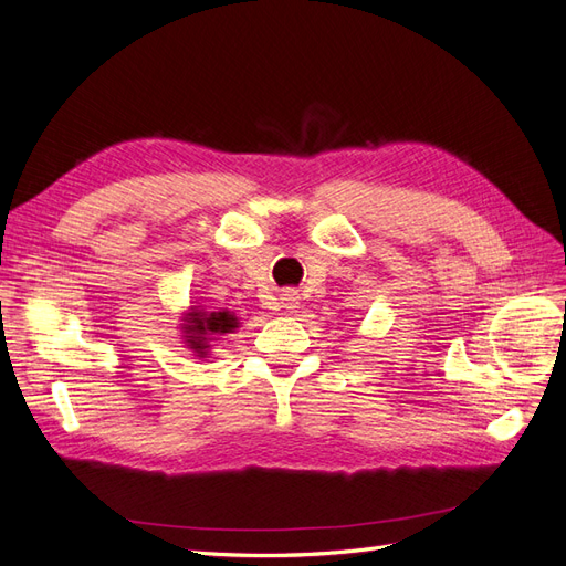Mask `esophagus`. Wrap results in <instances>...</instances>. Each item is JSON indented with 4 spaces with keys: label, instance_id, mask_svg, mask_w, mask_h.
<instances>
[{
    "label": "esophagus",
    "instance_id": "1",
    "mask_svg": "<svg viewBox=\"0 0 566 566\" xmlns=\"http://www.w3.org/2000/svg\"><path fill=\"white\" fill-rule=\"evenodd\" d=\"M281 306H283L285 312H295L297 306H300V295H297V290H293V287L283 290V293H281Z\"/></svg>",
    "mask_w": 566,
    "mask_h": 566
}]
</instances>
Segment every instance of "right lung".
<instances>
[{"label": "right lung", "instance_id": "right-lung-1", "mask_svg": "<svg viewBox=\"0 0 566 566\" xmlns=\"http://www.w3.org/2000/svg\"><path fill=\"white\" fill-rule=\"evenodd\" d=\"M238 328V318L231 312H202L193 310L186 316L184 331H186V342L188 347L196 349L200 356L208 349V339L210 335H224Z\"/></svg>", "mask_w": 566, "mask_h": 566}]
</instances>
